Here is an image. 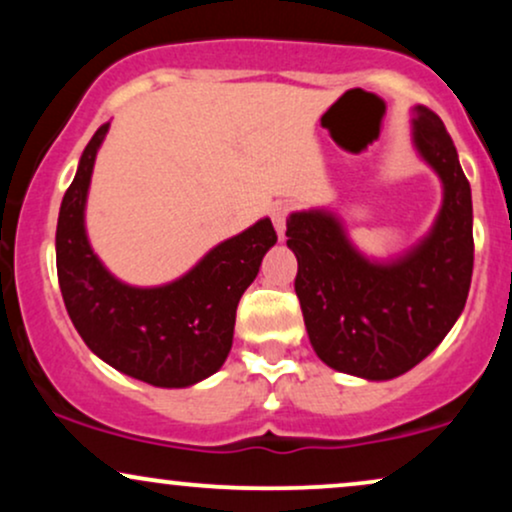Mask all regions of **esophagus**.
<instances>
[{"mask_svg": "<svg viewBox=\"0 0 512 512\" xmlns=\"http://www.w3.org/2000/svg\"><path fill=\"white\" fill-rule=\"evenodd\" d=\"M289 211H291V207L284 202L274 204L272 207V221H274L276 233H279V238H284V233H286V219H289Z\"/></svg>", "mask_w": 512, "mask_h": 512, "instance_id": "obj_1", "label": "esophagus"}]
</instances>
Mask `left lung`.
I'll return each instance as SVG.
<instances>
[{
  "label": "left lung",
  "instance_id": "1",
  "mask_svg": "<svg viewBox=\"0 0 512 512\" xmlns=\"http://www.w3.org/2000/svg\"><path fill=\"white\" fill-rule=\"evenodd\" d=\"M414 113L416 151L443 182V207L419 245L375 262L351 245L332 211H296L286 221L315 354L366 380H392L424 361L457 322L472 284V190L443 120L424 105Z\"/></svg>",
  "mask_w": 512,
  "mask_h": 512
}]
</instances>
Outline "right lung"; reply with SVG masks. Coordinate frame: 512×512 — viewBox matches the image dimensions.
<instances>
[{
	"mask_svg": "<svg viewBox=\"0 0 512 512\" xmlns=\"http://www.w3.org/2000/svg\"><path fill=\"white\" fill-rule=\"evenodd\" d=\"M110 122L98 127L64 192L57 219V279L88 349L129 378L187 387L223 366L233 344L240 296L276 243L269 219L223 240L170 284L139 289L115 279L88 243L84 209L93 163Z\"/></svg>",
	"mask_w": 512,
	"mask_h": 512,
	"instance_id": "obj_1",
	"label": "right lung"
}]
</instances>
